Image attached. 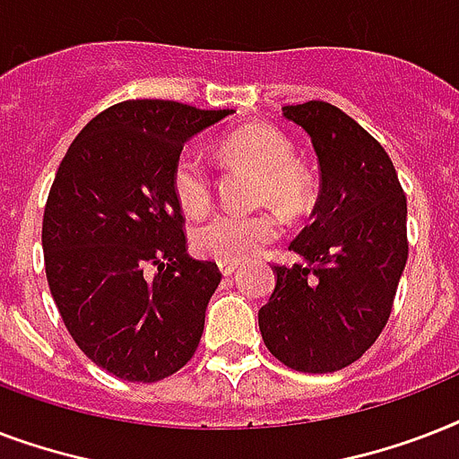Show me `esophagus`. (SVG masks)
I'll return each instance as SVG.
<instances>
[{"mask_svg":"<svg viewBox=\"0 0 459 459\" xmlns=\"http://www.w3.org/2000/svg\"><path fill=\"white\" fill-rule=\"evenodd\" d=\"M219 272H221L223 276H230V273L238 272V264L236 262H219Z\"/></svg>","mask_w":459,"mask_h":459,"instance_id":"obj_1","label":"esophagus"}]
</instances>
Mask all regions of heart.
I'll return each mask as SVG.
<instances>
[{
	"label": "heart",
	"instance_id": "b5f03b06",
	"mask_svg": "<svg viewBox=\"0 0 459 459\" xmlns=\"http://www.w3.org/2000/svg\"><path fill=\"white\" fill-rule=\"evenodd\" d=\"M226 157L259 171L257 200L272 202L283 214H298L309 197L307 176L295 164L293 145L266 126H243L221 143ZM173 195L186 214H202L212 202V176L197 150H183L171 169ZM281 233L273 212H219L193 233L195 250L219 262H245L264 250Z\"/></svg>",
	"mask_w": 459,
	"mask_h": 459
}]
</instances>
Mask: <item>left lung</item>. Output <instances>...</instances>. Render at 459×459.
Segmentation results:
<instances>
[{
	"mask_svg": "<svg viewBox=\"0 0 459 459\" xmlns=\"http://www.w3.org/2000/svg\"><path fill=\"white\" fill-rule=\"evenodd\" d=\"M283 117L312 138L321 190L290 243L302 262L273 266L259 331L286 367L328 374L357 362L391 316L407 262V197L391 157L345 111L312 100Z\"/></svg>",
	"mask_w": 459,
	"mask_h": 459,
	"instance_id": "obj_1",
	"label": "left lung"
}]
</instances>
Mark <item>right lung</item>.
<instances>
[{
	"instance_id": "obj_1",
	"label": "right lung",
	"mask_w": 459,
	"mask_h": 459,
	"mask_svg": "<svg viewBox=\"0 0 459 459\" xmlns=\"http://www.w3.org/2000/svg\"><path fill=\"white\" fill-rule=\"evenodd\" d=\"M233 109L118 102L71 143L42 219L47 283L85 355L154 384L187 364L221 272L187 255L171 169L187 140Z\"/></svg>"
}]
</instances>
